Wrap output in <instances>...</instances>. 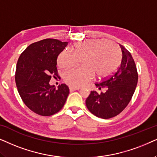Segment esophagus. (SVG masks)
Here are the masks:
<instances>
[{"mask_svg": "<svg viewBox=\"0 0 157 157\" xmlns=\"http://www.w3.org/2000/svg\"><path fill=\"white\" fill-rule=\"evenodd\" d=\"M80 89V87H72V86H70V91H75V90H77Z\"/></svg>", "mask_w": 157, "mask_h": 157, "instance_id": "obj_1", "label": "esophagus"}]
</instances>
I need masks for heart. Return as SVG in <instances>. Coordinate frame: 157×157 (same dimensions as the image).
<instances>
[{
  "mask_svg": "<svg viewBox=\"0 0 157 157\" xmlns=\"http://www.w3.org/2000/svg\"><path fill=\"white\" fill-rule=\"evenodd\" d=\"M72 52L63 50L57 57L58 66L68 69L76 66L80 60L82 67L73 68L63 75V80L73 87L82 86L95 75L104 77L116 68L121 55V49L113 41L94 39L75 44Z\"/></svg>",
  "mask_w": 157,
  "mask_h": 157,
  "instance_id": "obj_1",
  "label": "heart"
}]
</instances>
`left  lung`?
I'll list each match as a JSON object with an SVG mask.
<instances>
[{"instance_id":"obj_1","label":"left lung","mask_w":157,"mask_h":157,"mask_svg":"<svg viewBox=\"0 0 157 157\" xmlns=\"http://www.w3.org/2000/svg\"><path fill=\"white\" fill-rule=\"evenodd\" d=\"M122 59L117 70L95 85L101 89L106 87L105 93L91 91L85 103L90 111L98 118L108 119L116 116L131 101L138 82L136 66L131 54L120 45Z\"/></svg>"}]
</instances>
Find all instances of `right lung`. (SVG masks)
Here are the masks:
<instances>
[{
	"label": "right lung",
	"instance_id": "add662e5",
	"mask_svg": "<svg viewBox=\"0 0 157 157\" xmlns=\"http://www.w3.org/2000/svg\"><path fill=\"white\" fill-rule=\"evenodd\" d=\"M67 45L54 39L31 44L22 52L16 65L15 80L25 105L35 113L49 116L59 112L70 93L67 85L58 89L49 85L52 77H58L57 59Z\"/></svg>",
	"mask_w": 157,
	"mask_h": 157
}]
</instances>
